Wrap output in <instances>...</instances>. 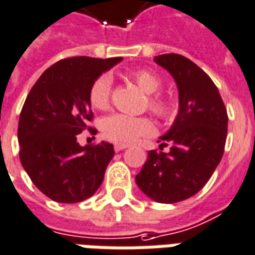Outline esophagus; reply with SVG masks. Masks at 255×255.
Masks as SVG:
<instances>
[{"label": "esophagus", "mask_w": 255, "mask_h": 255, "mask_svg": "<svg viewBox=\"0 0 255 255\" xmlns=\"http://www.w3.org/2000/svg\"><path fill=\"white\" fill-rule=\"evenodd\" d=\"M125 148H128V145H125V144H115V145H114V149H115L117 152L122 151V149H125Z\"/></svg>", "instance_id": "34e87169"}]
</instances>
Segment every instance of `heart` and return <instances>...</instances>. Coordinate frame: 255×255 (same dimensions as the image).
<instances>
[{"mask_svg":"<svg viewBox=\"0 0 255 255\" xmlns=\"http://www.w3.org/2000/svg\"><path fill=\"white\" fill-rule=\"evenodd\" d=\"M137 86L147 93L148 110L158 118L170 119L177 113V103L166 96L156 95L162 86L160 78L149 70H136L129 75ZM113 100V81L103 74L93 81L89 89V104L99 111H106ZM153 131V122L148 117H130L125 114H114L103 119L102 133L108 141L117 144H130L141 136Z\"/></svg>","mask_w":255,"mask_h":255,"instance_id":"heart-1","label":"heart"}]
</instances>
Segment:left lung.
I'll return each instance as SVG.
<instances>
[{
  "label": "left lung",
  "instance_id": "1",
  "mask_svg": "<svg viewBox=\"0 0 255 255\" xmlns=\"http://www.w3.org/2000/svg\"><path fill=\"white\" fill-rule=\"evenodd\" d=\"M153 61L173 75L180 110L158 141L159 149L148 152L136 182L155 202L177 203L198 194L216 170L225 148L228 114L217 86L194 61L177 53L156 56Z\"/></svg>",
  "mask_w": 255,
  "mask_h": 255
}]
</instances>
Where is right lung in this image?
<instances>
[{
	"label": "right lung",
	"instance_id": "obj_1",
	"mask_svg": "<svg viewBox=\"0 0 255 255\" xmlns=\"http://www.w3.org/2000/svg\"><path fill=\"white\" fill-rule=\"evenodd\" d=\"M119 61L122 57L63 59L39 77L23 104L17 128L21 166L55 202H82L102 185L114 145L102 141L81 147L77 136L85 129L96 134L89 126L90 85Z\"/></svg>",
	"mask_w": 255,
	"mask_h": 255
}]
</instances>
